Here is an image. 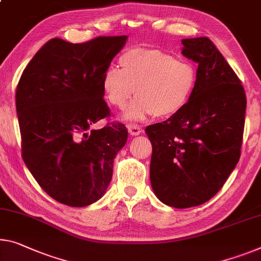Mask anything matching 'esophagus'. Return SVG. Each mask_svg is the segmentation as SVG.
<instances>
[{
    "instance_id": "34e87169",
    "label": "esophagus",
    "mask_w": 261,
    "mask_h": 261,
    "mask_svg": "<svg viewBox=\"0 0 261 261\" xmlns=\"http://www.w3.org/2000/svg\"><path fill=\"white\" fill-rule=\"evenodd\" d=\"M128 132H129V134L132 136H136V135H140L142 133V129L140 126H136V125H129L128 126Z\"/></svg>"
}]
</instances>
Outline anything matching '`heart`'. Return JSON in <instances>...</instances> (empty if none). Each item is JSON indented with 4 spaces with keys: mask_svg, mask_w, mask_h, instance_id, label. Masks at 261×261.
I'll return each mask as SVG.
<instances>
[{
    "mask_svg": "<svg viewBox=\"0 0 261 261\" xmlns=\"http://www.w3.org/2000/svg\"><path fill=\"white\" fill-rule=\"evenodd\" d=\"M121 70L110 66L101 79L107 101L125 108L123 118L142 121L150 115L169 118L187 105L195 90L197 72L191 63L154 49H132L119 59Z\"/></svg>",
    "mask_w": 261,
    "mask_h": 261,
    "instance_id": "1",
    "label": "heart"
}]
</instances>
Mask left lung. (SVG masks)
Segmentation results:
<instances>
[{
	"label": "left lung",
	"instance_id": "1",
	"mask_svg": "<svg viewBox=\"0 0 261 261\" xmlns=\"http://www.w3.org/2000/svg\"><path fill=\"white\" fill-rule=\"evenodd\" d=\"M182 55L198 64L189 101L146 128L153 146L150 183L166 205L197 206L222 189L240 158L246 95L237 74L207 37L182 39Z\"/></svg>",
	"mask_w": 261,
	"mask_h": 261
}]
</instances>
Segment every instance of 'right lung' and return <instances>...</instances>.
I'll list each match as a JSON object with an SVG mask.
<instances>
[{
	"label": "right lung",
	"instance_id": "1",
	"mask_svg": "<svg viewBox=\"0 0 261 261\" xmlns=\"http://www.w3.org/2000/svg\"><path fill=\"white\" fill-rule=\"evenodd\" d=\"M128 36L72 44L52 38L28 64L16 90L23 160L47 195L73 207L105 195L125 146L122 123L92 129L110 117L101 79Z\"/></svg>",
	"mask_w": 261,
	"mask_h": 261
}]
</instances>
